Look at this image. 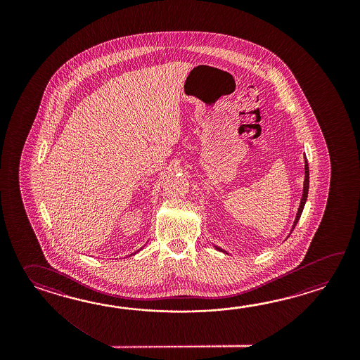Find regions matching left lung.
Here are the masks:
<instances>
[{
    "mask_svg": "<svg viewBox=\"0 0 360 360\" xmlns=\"http://www.w3.org/2000/svg\"><path fill=\"white\" fill-rule=\"evenodd\" d=\"M304 158H305V180H304V189H302V197H301V200H300L299 210H297V214H296L295 221H293V225H292L291 233L293 231V229H295L296 224L299 222L301 214H302V210H304V207H305L306 199H307V193H309V165H307V161H306V155H304ZM291 233L288 234V237L291 236ZM214 247L217 250V251H220V252H225V251L221 250L220 247H217V245H214Z\"/></svg>",
    "mask_w": 360,
    "mask_h": 360,
    "instance_id": "1",
    "label": "left lung"
}]
</instances>
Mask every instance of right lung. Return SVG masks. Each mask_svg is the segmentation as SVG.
Returning <instances> with one entry per match:
<instances>
[{"instance_id":"obj_1","label":"right lung","mask_w":360,"mask_h":360,"mask_svg":"<svg viewBox=\"0 0 360 360\" xmlns=\"http://www.w3.org/2000/svg\"><path fill=\"white\" fill-rule=\"evenodd\" d=\"M143 248H144V245H143V247H141V248H140V250H143ZM140 250H139V251H140ZM139 251H136V252L132 253V255H135V253H138ZM132 255H131V256H132Z\"/></svg>"}]
</instances>
